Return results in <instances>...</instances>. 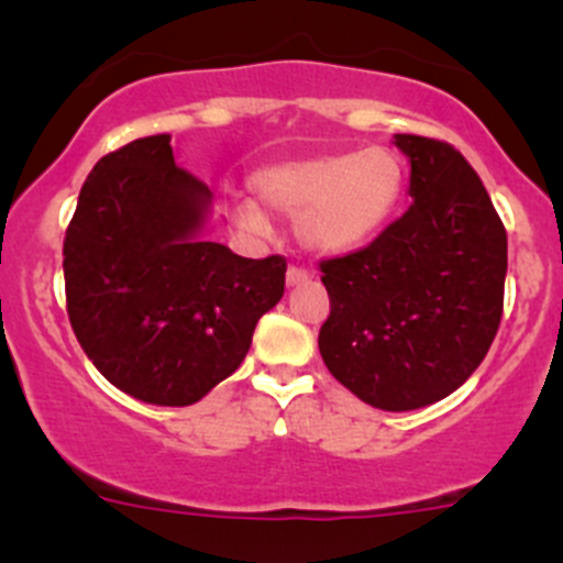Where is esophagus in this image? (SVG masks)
<instances>
[{"label": "esophagus", "instance_id": "1", "mask_svg": "<svg viewBox=\"0 0 563 563\" xmlns=\"http://www.w3.org/2000/svg\"><path fill=\"white\" fill-rule=\"evenodd\" d=\"M308 269H302V266H288V272H286V280H288V286H299V283H305L308 280Z\"/></svg>", "mask_w": 563, "mask_h": 563}]
</instances>
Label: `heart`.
<instances>
[{
    "instance_id": "heart-1",
    "label": "heart",
    "mask_w": 563,
    "mask_h": 563,
    "mask_svg": "<svg viewBox=\"0 0 563 563\" xmlns=\"http://www.w3.org/2000/svg\"><path fill=\"white\" fill-rule=\"evenodd\" d=\"M402 187V161L384 146L280 163L253 176L261 207L294 218L299 242L316 253H345L373 240L395 214ZM234 218L247 234L269 231L253 203H240Z\"/></svg>"
}]
</instances>
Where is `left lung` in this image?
Listing matches in <instances>:
<instances>
[{"label": "left lung", "mask_w": 563, "mask_h": 563, "mask_svg": "<svg viewBox=\"0 0 563 563\" xmlns=\"http://www.w3.org/2000/svg\"><path fill=\"white\" fill-rule=\"evenodd\" d=\"M413 198L367 247L321 261L323 365L360 400L413 411L452 395L498 332L507 231L452 144L397 133Z\"/></svg>", "instance_id": "1"}]
</instances>
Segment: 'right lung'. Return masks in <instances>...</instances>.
Returning a JSON list of instances; mask_svg holds the SVG:
<instances>
[{
	"label": "right lung",
	"mask_w": 563,
	"mask_h": 563,
	"mask_svg": "<svg viewBox=\"0 0 563 563\" xmlns=\"http://www.w3.org/2000/svg\"><path fill=\"white\" fill-rule=\"evenodd\" d=\"M209 187L174 163L172 135L108 152L65 234L70 327L124 395L190 406L245 360L286 291V258H242L201 234Z\"/></svg>",
	"instance_id": "1"
}]
</instances>
